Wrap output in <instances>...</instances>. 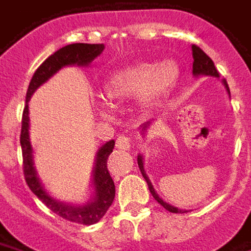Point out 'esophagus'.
Segmentation results:
<instances>
[{
    "label": "esophagus",
    "mask_w": 251,
    "mask_h": 251,
    "mask_svg": "<svg viewBox=\"0 0 251 251\" xmlns=\"http://www.w3.org/2000/svg\"><path fill=\"white\" fill-rule=\"evenodd\" d=\"M131 145L130 138L127 136H120L117 138V141H115V147L118 148V149H129Z\"/></svg>",
    "instance_id": "34e87169"
}]
</instances>
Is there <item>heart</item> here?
<instances>
[{
  "mask_svg": "<svg viewBox=\"0 0 251 251\" xmlns=\"http://www.w3.org/2000/svg\"><path fill=\"white\" fill-rule=\"evenodd\" d=\"M179 71L172 62L134 63L120 68L110 75L103 84L104 95L109 100L124 102L138 98L144 107L158 103L174 87ZM97 109L100 114L109 113L107 103L98 99Z\"/></svg>",
  "mask_w": 251,
  "mask_h": 251,
  "instance_id": "1",
  "label": "heart"
}]
</instances>
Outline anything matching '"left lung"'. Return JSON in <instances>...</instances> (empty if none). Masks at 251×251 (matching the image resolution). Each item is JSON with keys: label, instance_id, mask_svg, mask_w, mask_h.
Listing matches in <instances>:
<instances>
[{"label": "left lung", "instance_id": "obj_1", "mask_svg": "<svg viewBox=\"0 0 251 251\" xmlns=\"http://www.w3.org/2000/svg\"><path fill=\"white\" fill-rule=\"evenodd\" d=\"M192 57H194V64H192V74H194L195 76H199V75H210V76H215L219 77V72L215 68V64L214 62L211 60V57L208 55H205L204 52L200 50L198 46H192ZM223 84H225V87H226L227 93L230 94V90H228V84H227L226 79H223L222 80ZM149 126V122H147L145 125L142 126V130H147V127ZM137 163H138V168L141 171L142 176H144V179L147 180L148 187H149V191H151V194L153 195V198L157 200L160 204L163 205L165 210H168L169 212H175V214H181V212H187L185 210H180L177 207H174V205L168 204L167 201H164L157 194H156V191L153 188L152 183H151V180L145 174V169H144V158L140 154L138 157H137Z\"/></svg>", "mask_w": 251, "mask_h": 251}]
</instances>
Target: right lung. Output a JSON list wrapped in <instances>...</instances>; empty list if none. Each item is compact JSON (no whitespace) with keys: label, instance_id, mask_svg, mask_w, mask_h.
Returning a JSON list of instances; mask_svg holds the SVG:
<instances>
[{"label":"right lung","instance_id":"1","mask_svg":"<svg viewBox=\"0 0 251 251\" xmlns=\"http://www.w3.org/2000/svg\"><path fill=\"white\" fill-rule=\"evenodd\" d=\"M104 50L103 44H84V43H75L60 48L53 55L41 63L30 79L29 87L26 91L25 98V107L23 111V121H21V151H23V164H24V176L26 184L30 191L44 203V204L56 215L62 216L66 221L80 223V225H94L102 219V216L109 210L115 196V185L107 169V158L110 153L114 149V140L106 142L99 148L95 158V167L93 171V185L94 195L88 203L83 205H72L57 201L48 194L46 188L41 184L40 179L36 172L33 164V151L29 140V102L32 94L46 83L51 76H53L59 70L67 66L86 67L98 57Z\"/></svg>","mask_w":251,"mask_h":251}]
</instances>
